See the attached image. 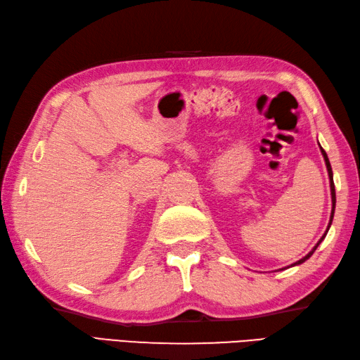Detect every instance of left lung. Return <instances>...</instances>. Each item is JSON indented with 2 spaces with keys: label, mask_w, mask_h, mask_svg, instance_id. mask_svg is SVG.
I'll return each instance as SVG.
<instances>
[{
  "label": "left lung",
  "mask_w": 360,
  "mask_h": 360,
  "mask_svg": "<svg viewBox=\"0 0 360 360\" xmlns=\"http://www.w3.org/2000/svg\"><path fill=\"white\" fill-rule=\"evenodd\" d=\"M321 153H323V157H325V161H326V167H328V174H329V181H331V195H333V212H331V221H329V226H331V222H333V217H334V207H335V188H334V180H333V169H331V165H329V160H328V155H326V152L321 149ZM329 226H328V230H329ZM325 238V236H323ZM321 238V239H323ZM321 239H320V242H321ZM319 242V244H320ZM319 244L314 247V250L309 253V255H306L303 259H300L298 262H295V264H302V262H304L307 258H311L312 256V253L317 250V247H319Z\"/></svg>",
  "instance_id": "left-lung-1"
}]
</instances>
